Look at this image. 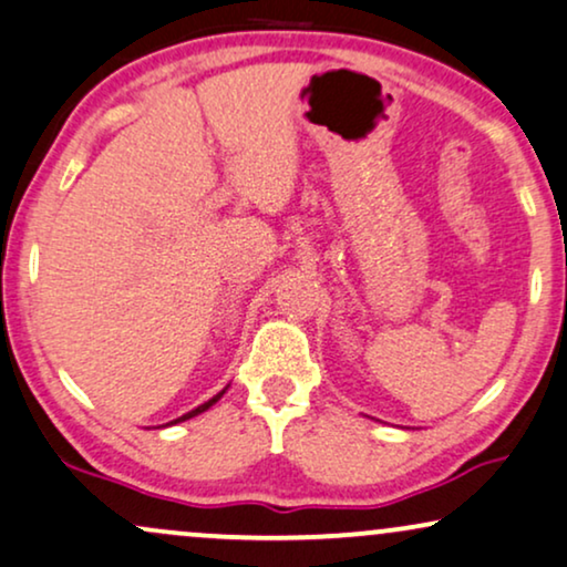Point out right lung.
<instances>
[{
    "mask_svg": "<svg viewBox=\"0 0 567 567\" xmlns=\"http://www.w3.org/2000/svg\"><path fill=\"white\" fill-rule=\"evenodd\" d=\"M225 390H227V386H225ZM225 390H221V392H217V395H214L212 400H206V403L204 405H198V408H193V411H188V413H185V415H181V419H175V421H169V424H181V421H188V419H193V415H198V413H204V411H209V408L214 405V403H217V400L221 398V395H225Z\"/></svg>",
    "mask_w": 567,
    "mask_h": 567,
    "instance_id": "1",
    "label": "right lung"
}]
</instances>
